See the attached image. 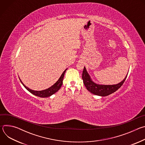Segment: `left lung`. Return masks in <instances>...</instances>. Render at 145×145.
Masks as SVG:
<instances>
[{"mask_svg": "<svg viewBox=\"0 0 145 145\" xmlns=\"http://www.w3.org/2000/svg\"><path fill=\"white\" fill-rule=\"evenodd\" d=\"M128 73L121 81L116 84L113 85H103L99 84L94 82L89 73H88L86 67H84L83 72L82 74V78L83 80V83L87 89L91 93L100 96H108L115 91H116L124 83L127 76Z\"/></svg>", "mask_w": 145, "mask_h": 145, "instance_id": "left-lung-1", "label": "left lung"}]
</instances>
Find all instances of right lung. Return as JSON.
<instances>
[{
  "instance_id": "1",
  "label": "right lung",
  "mask_w": 145,
  "mask_h": 145,
  "mask_svg": "<svg viewBox=\"0 0 145 145\" xmlns=\"http://www.w3.org/2000/svg\"><path fill=\"white\" fill-rule=\"evenodd\" d=\"M67 70V69H66L63 72V73H62L61 76H60V77L59 78V79L57 80V81L56 82L55 84H54L52 86H51L49 88L44 89V90H42V91H34V90L31 89L27 87H26L23 83L22 81H21V80L20 79V78H19V80H20V82H21V83L22 84V85L25 87V88L28 91H29L30 93L33 94L34 95L40 97H50L52 95L54 94L56 92H57L60 89V88L62 86V84H63V78H64V74H65V73Z\"/></svg>"
}]
</instances>
